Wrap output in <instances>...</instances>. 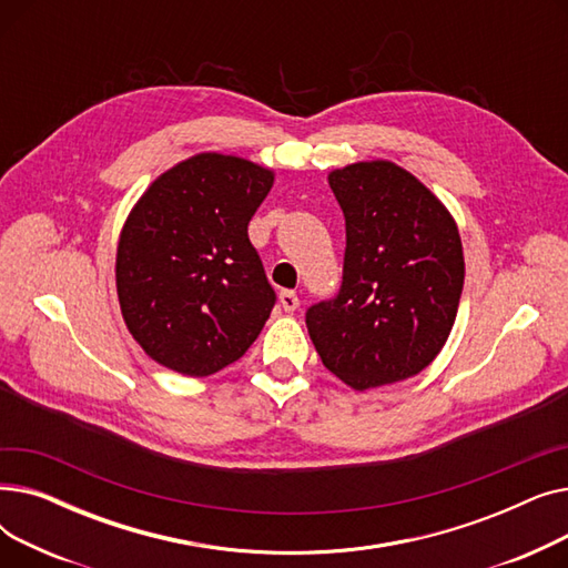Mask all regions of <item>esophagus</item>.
Wrapping results in <instances>:
<instances>
[{
  "label": "esophagus",
  "mask_w": 568,
  "mask_h": 568,
  "mask_svg": "<svg viewBox=\"0 0 568 568\" xmlns=\"http://www.w3.org/2000/svg\"><path fill=\"white\" fill-rule=\"evenodd\" d=\"M278 300H281V306L285 313H294L296 308H300V296H296V292H292V290H283Z\"/></svg>",
  "instance_id": "esophagus-1"
}]
</instances>
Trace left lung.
<instances>
[{"instance_id": "left-lung-1", "label": "left lung", "mask_w": 568, "mask_h": 568, "mask_svg": "<svg viewBox=\"0 0 568 568\" xmlns=\"http://www.w3.org/2000/svg\"><path fill=\"white\" fill-rule=\"evenodd\" d=\"M329 186L345 216L343 281L306 326L326 371L364 392L439 354L458 313L463 244L444 204L389 161L336 170Z\"/></svg>"}]
</instances>
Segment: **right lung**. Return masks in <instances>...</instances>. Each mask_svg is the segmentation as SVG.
Wrapping results in <instances>:
<instances>
[{
	"mask_svg": "<svg viewBox=\"0 0 568 568\" xmlns=\"http://www.w3.org/2000/svg\"><path fill=\"white\" fill-rule=\"evenodd\" d=\"M274 174L236 156L200 154L140 197L116 248L129 332L154 362L191 377L234 364L276 306L248 223Z\"/></svg>",
	"mask_w": 568,
	"mask_h": 568,
	"instance_id": "add662e5",
	"label": "right lung"
}]
</instances>
